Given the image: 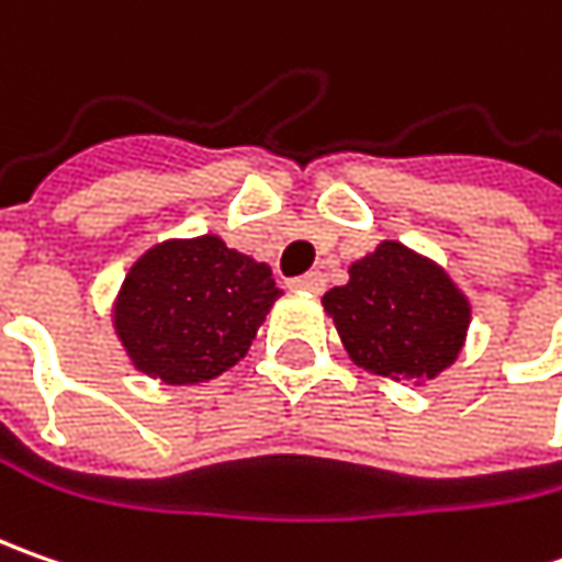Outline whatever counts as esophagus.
Here are the masks:
<instances>
[{
  "instance_id": "1",
  "label": "esophagus",
  "mask_w": 562,
  "mask_h": 562,
  "mask_svg": "<svg viewBox=\"0 0 562 562\" xmlns=\"http://www.w3.org/2000/svg\"><path fill=\"white\" fill-rule=\"evenodd\" d=\"M291 288H296V291L322 293V291H325V274H322V271H306V274L293 278Z\"/></svg>"
}]
</instances>
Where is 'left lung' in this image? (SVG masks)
I'll use <instances>...</instances> for the list:
<instances>
[{"mask_svg":"<svg viewBox=\"0 0 562 562\" xmlns=\"http://www.w3.org/2000/svg\"><path fill=\"white\" fill-rule=\"evenodd\" d=\"M350 359L394 381L422 384L460 357L469 300L450 274L397 240L350 266V281L322 296Z\"/></svg>","mask_w":562,"mask_h":562,"instance_id":"left-lung-1","label":"left lung"}]
</instances>
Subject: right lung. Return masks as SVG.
<instances>
[{
    "instance_id": "obj_1",
    "label": "right lung",
    "mask_w": 562,
    "mask_h": 562,
    "mask_svg": "<svg viewBox=\"0 0 562 562\" xmlns=\"http://www.w3.org/2000/svg\"><path fill=\"white\" fill-rule=\"evenodd\" d=\"M278 296L269 266L215 234L165 240L127 271L115 335L143 375L200 384L247 357Z\"/></svg>"
}]
</instances>
